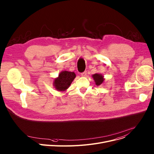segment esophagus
Wrapping results in <instances>:
<instances>
[{
	"label": "esophagus",
	"mask_w": 154,
	"mask_h": 154,
	"mask_svg": "<svg viewBox=\"0 0 154 154\" xmlns=\"http://www.w3.org/2000/svg\"><path fill=\"white\" fill-rule=\"evenodd\" d=\"M87 72L86 71H85V72H82L81 74V76L82 77H86L87 76Z\"/></svg>",
	"instance_id": "1"
}]
</instances>
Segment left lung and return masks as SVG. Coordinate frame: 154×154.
I'll list each match as a JSON object with an SVG mask.
<instances>
[{
    "label": "left lung",
    "mask_w": 154,
    "mask_h": 154,
    "mask_svg": "<svg viewBox=\"0 0 154 154\" xmlns=\"http://www.w3.org/2000/svg\"><path fill=\"white\" fill-rule=\"evenodd\" d=\"M92 78L94 79L95 84L98 86V85H101L103 84L104 81H105V79L103 75L101 74H95L94 75H92Z\"/></svg>",
    "instance_id": "8db88e82"
}]
</instances>
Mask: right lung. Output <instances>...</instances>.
Instances as JSON below:
<instances>
[{
	"label": "right lung",
	"instance_id": "obj_1",
	"mask_svg": "<svg viewBox=\"0 0 154 154\" xmlns=\"http://www.w3.org/2000/svg\"><path fill=\"white\" fill-rule=\"evenodd\" d=\"M76 75L74 72L63 70L60 72L57 77L54 79L53 86L57 91H65L70 87Z\"/></svg>",
	"mask_w": 154,
	"mask_h": 154
}]
</instances>
